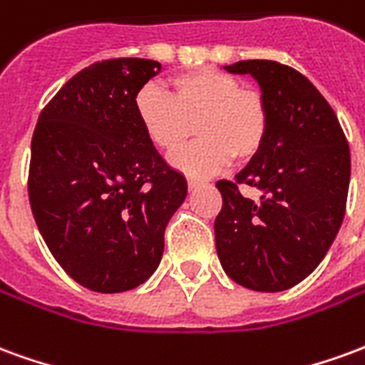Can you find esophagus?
<instances>
[{
	"label": "esophagus",
	"mask_w": 365,
	"mask_h": 365,
	"mask_svg": "<svg viewBox=\"0 0 365 365\" xmlns=\"http://www.w3.org/2000/svg\"><path fill=\"white\" fill-rule=\"evenodd\" d=\"M201 183H205L203 180H199V178H187V185H190V190H195L197 185H201Z\"/></svg>",
	"instance_id": "esophagus-1"
}]
</instances>
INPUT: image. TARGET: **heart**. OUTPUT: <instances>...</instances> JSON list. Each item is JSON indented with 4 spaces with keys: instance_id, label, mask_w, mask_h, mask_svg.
<instances>
[{
    "instance_id": "heart-1",
    "label": "heart",
    "mask_w": 365,
    "mask_h": 365,
    "mask_svg": "<svg viewBox=\"0 0 365 365\" xmlns=\"http://www.w3.org/2000/svg\"><path fill=\"white\" fill-rule=\"evenodd\" d=\"M170 96L154 86L136 93L135 109L144 135L162 152H174L191 136L199 140L175 152L172 164L193 175L211 174L230 158L258 156L269 128L266 97L242 88L235 76L197 68L170 78Z\"/></svg>"
}]
</instances>
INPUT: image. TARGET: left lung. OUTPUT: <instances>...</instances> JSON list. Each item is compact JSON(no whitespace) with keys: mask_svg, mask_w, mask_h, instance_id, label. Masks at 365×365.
Segmentation results:
<instances>
[{"mask_svg":"<svg viewBox=\"0 0 365 365\" xmlns=\"http://www.w3.org/2000/svg\"><path fill=\"white\" fill-rule=\"evenodd\" d=\"M260 83L269 109L266 143L235 182L219 180L215 242L222 269L254 291H285L321 264L344 221L350 148L329 101L305 76L274 60L225 66ZM240 185L262 191L260 202Z\"/></svg>","mask_w":365,"mask_h":365,"instance_id":"1","label":"left lung"}]
</instances>
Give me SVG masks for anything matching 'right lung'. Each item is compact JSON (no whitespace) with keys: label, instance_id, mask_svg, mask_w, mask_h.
<instances>
[{"label":"right lung","instance_id":"add662e5","mask_svg":"<svg viewBox=\"0 0 365 365\" xmlns=\"http://www.w3.org/2000/svg\"><path fill=\"white\" fill-rule=\"evenodd\" d=\"M156 60L113 58L70 78L31 143L29 201L48 250L74 282L120 293L158 268L187 182L144 135L136 93Z\"/></svg>","mask_w":365,"mask_h":365}]
</instances>
